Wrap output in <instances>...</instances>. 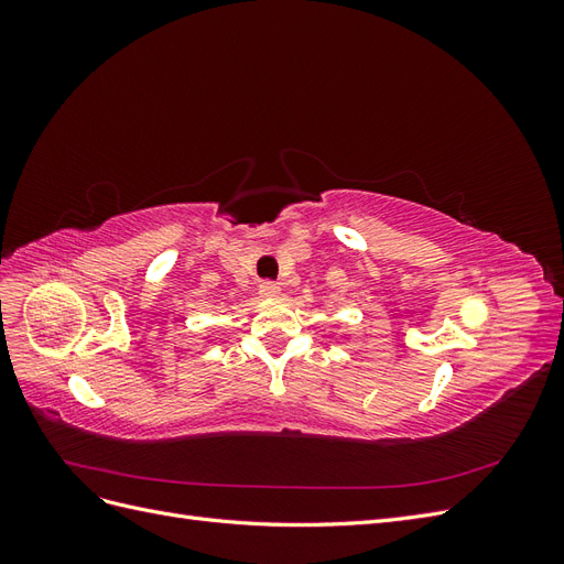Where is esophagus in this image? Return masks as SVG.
Returning <instances> with one entry per match:
<instances>
[{"label": "esophagus", "mask_w": 564, "mask_h": 564, "mask_svg": "<svg viewBox=\"0 0 564 564\" xmlns=\"http://www.w3.org/2000/svg\"><path fill=\"white\" fill-rule=\"evenodd\" d=\"M259 292H261V296H278L280 294V284L272 282V280H263L259 284Z\"/></svg>", "instance_id": "1"}]
</instances>
